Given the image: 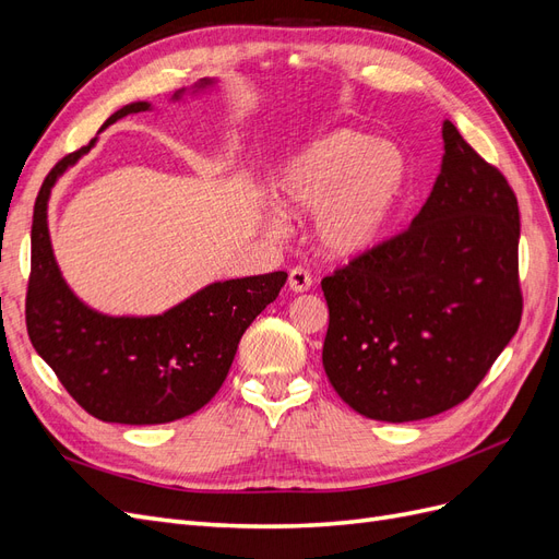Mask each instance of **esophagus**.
Here are the masks:
<instances>
[{"label":"esophagus","instance_id":"obj_1","mask_svg":"<svg viewBox=\"0 0 559 559\" xmlns=\"http://www.w3.org/2000/svg\"><path fill=\"white\" fill-rule=\"evenodd\" d=\"M289 286H292L294 292H298V294L308 292L310 286H312V275H310V270H308V267H302V265L292 267V273H289Z\"/></svg>","mask_w":559,"mask_h":559}]
</instances>
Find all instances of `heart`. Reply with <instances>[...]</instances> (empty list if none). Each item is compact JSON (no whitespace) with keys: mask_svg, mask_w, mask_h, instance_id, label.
Segmentation results:
<instances>
[{"mask_svg":"<svg viewBox=\"0 0 559 559\" xmlns=\"http://www.w3.org/2000/svg\"><path fill=\"white\" fill-rule=\"evenodd\" d=\"M275 189L292 212L324 207L321 242L349 259L373 247L396 218L408 195V165L394 146L335 130L286 160Z\"/></svg>","mask_w":559,"mask_h":559,"instance_id":"obj_1","label":"heart"}]
</instances>
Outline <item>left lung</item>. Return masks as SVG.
I'll use <instances>...</instances> for the list:
<instances>
[{
  "instance_id": "8db88e82",
  "label": "left lung",
  "mask_w": 559,
  "mask_h": 559,
  "mask_svg": "<svg viewBox=\"0 0 559 559\" xmlns=\"http://www.w3.org/2000/svg\"><path fill=\"white\" fill-rule=\"evenodd\" d=\"M441 175L413 224L321 280V361L349 408L415 421L466 401L522 319L511 183L450 121Z\"/></svg>"
}]
</instances>
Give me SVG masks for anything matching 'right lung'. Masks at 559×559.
Listing matches in <instances>:
<instances>
[{
	"instance_id": "1",
	"label": "right lung",
	"mask_w": 559,
	"mask_h": 559,
	"mask_svg": "<svg viewBox=\"0 0 559 559\" xmlns=\"http://www.w3.org/2000/svg\"><path fill=\"white\" fill-rule=\"evenodd\" d=\"M146 109V103L123 107L105 126ZM91 146L93 142L58 160L39 189L32 216L27 333L86 413L118 425H165L212 401L242 333L280 296L286 273L210 284L158 317L93 312L60 277L46 226L50 186Z\"/></svg>"
}]
</instances>
